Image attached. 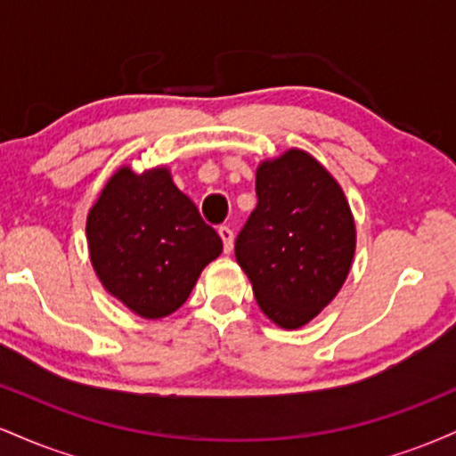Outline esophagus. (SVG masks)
Here are the masks:
<instances>
[{"label":"esophagus","instance_id":"obj_1","mask_svg":"<svg viewBox=\"0 0 456 456\" xmlns=\"http://www.w3.org/2000/svg\"><path fill=\"white\" fill-rule=\"evenodd\" d=\"M218 235H221V240H223L224 253H232L233 250V229L227 227V224H221V227H218Z\"/></svg>","mask_w":456,"mask_h":456}]
</instances>
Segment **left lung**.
Masks as SVG:
<instances>
[{
  "instance_id": "8db88e82",
  "label": "left lung",
  "mask_w": 456,
  "mask_h": 456,
  "mask_svg": "<svg viewBox=\"0 0 456 456\" xmlns=\"http://www.w3.org/2000/svg\"><path fill=\"white\" fill-rule=\"evenodd\" d=\"M255 191L257 206L235 238V259L261 311L281 328H300L347 279L354 216L337 180L302 150L261 162Z\"/></svg>"
}]
</instances>
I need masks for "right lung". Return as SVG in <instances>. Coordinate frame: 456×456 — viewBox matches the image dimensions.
<instances>
[{
    "label": "right lung",
    "instance_id": "add662e5",
    "mask_svg": "<svg viewBox=\"0 0 456 456\" xmlns=\"http://www.w3.org/2000/svg\"><path fill=\"white\" fill-rule=\"evenodd\" d=\"M87 244L109 294L145 319L171 315L223 250L218 233L167 169L128 167L107 182L87 216Z\"/></svg>",
    "mask_w": 456,
    "mask_h": 456
}]
</instances>
